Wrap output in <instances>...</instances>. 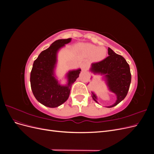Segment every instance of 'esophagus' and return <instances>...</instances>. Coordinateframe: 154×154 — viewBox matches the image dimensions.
Returning <instances> with one entry per match:
<instances>
[{"label":"esophagus","instance_id":"1","mask_svg":"<svg viewBox=\"0 0 154 154\" xmlns=\"http://www.w3.org/2000/svg\"><path fill=\"white\" fill-rule=\"evenodd\" d=\"M83 70H87L88 69V65L87 63H83L82 66Z\"/></svg>","mask_w":154,"mask_h":154}]
</instances>
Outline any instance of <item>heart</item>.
<instances>
[{
  "mask_svg": "<svg viewBox=\"0 0 154 154\" xmlns=\"http://www.w3.org/2000/svg\"><path fill=\"white\" fill-rule=\"evenodd\" d=\"M80 49L86 55L92 56V58L95 61H101L105 58L106 54L105 48H97L96 45L90 44L81 45Z\"/></svg>",
  "mask_w": 154,
  "mask_h": 154,
  "instance_id": "b5f03b06",
  "label": "heart"
}]
</instances>
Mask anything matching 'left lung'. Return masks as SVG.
I'll return each mask as SVG.
<instances>
[{
  "mask_svg": "<svg viewBox=\"0 0 154 154\" xmlns=\"http://www.w3.org/2000/svg\"><path fill=\"white\" fill-rule=\"evenodd\" d=\"M108 54V57L101 61L92 63L91 71L105 75L109 89L117 96L116 103L109 106L113 107L127 96L131 82V73L128 63L122 56L116 54L109 48ZM92 98L97 102L96 96L93 93Z\"/></svg>",
  "mask_w": 154,
  "mask_h": 154,
  "instance_id": "8db88e82",
  "label": "left lung"
}]
</instances>
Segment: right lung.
<instances>
[{
	"label": "right lung",
	"instance_id": "1",
	"mask_svg": "<svg viewBox=\"0 0 154 154\" xmlns=\"http://www.w3.org/2000/svg\"><path fill=\"white\" fill-rule=\"evenodd\" d=\"M71 40V38L56 40L39 54L32 65L30 75L31 90L35 98L46 106L54 108L63 103L69 96L72 84L80 73V69L69 71L66 86L60 85L54 76L57 51Z\"/></svg>",
	"mask_w": 154,
	"mask_h": 154
}]
</instances>
